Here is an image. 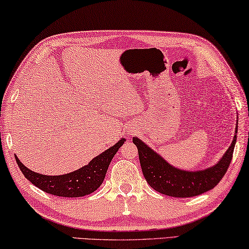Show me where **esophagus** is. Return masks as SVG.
<instances>
[{
    "instance_id": "esophagus-1",
    "label": "esophagus",
    "mask_w": 249,
    "mask_h": 249,
    "mask_svg": "<svg viewBox=\"0 0 249 249\" xmlns=\"http://www.w3.org/2000/svg\"><path fill=\"white\" fill-rule=\"evenodd\" d=\"M134 133V131L133 130H127V136L128 137H130V136H132V134Z\"/></svg>"
}]
</instances>
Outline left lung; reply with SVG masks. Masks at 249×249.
<instances>
[{"label":"left lung","instance_id":"8db88e82","mask_svg":"<svg viewBox=\"0 0 249 249\" xmlns=\"http://www.w3.org/2000/svg\"><path fill=\"white\" fill-rule=\"evenodd\" d=\"M237 122L233 141L219 162L200 171L175 167L141 139L133 137L132 141L138 147L142 173L147 184L160 194L176 198L195 197L214 188L225 175L232 160L237 138Z\"/></svg>","mask_w":249,"mask_h":249}]
</instances>
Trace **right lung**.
Returning <instances> with one entry per match:
<instances>
[{
    "label": "right lung",
    "instance_id": "1",
    "mask_svg": "<svg viewBox=\"0 0 249 249\" xmlns=\"http://www.w3.org/2000/svg\"><path fill=\"white\" fill-rule=\"evenodd\" d=\"M124 142L125 139L121 138L115 145L96 156L87 165L63 175H42L26 167L17 156L15 159L23 175L45 193L58 197H84L94 193L103 184L109 164Z\"/></svg>",
    "mask_w": 249,
    "mask_h": 249
}]
</instances>
